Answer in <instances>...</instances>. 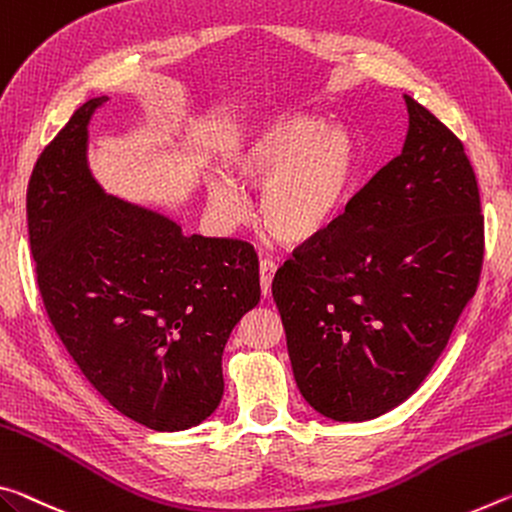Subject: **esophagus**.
<instances>
[{
    "label": "esophagus",
    "instance_id": "1",
    "mask_svg": "<svg viewBox=\"0 0 512 512\" xmlns=\"http://www.w3.org/2000/svg\"><path fill=\"white\" fill-rule=\"evenodd\" d=\"M278 271V264L273 259H262L259 262V285H262V294L271 296V285H273V275Z\"/></svg>",
    "mask_w": 512,
    "mask_h": 512
}]
</instances>
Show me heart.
<instances>
[{
    "label": "heart",
    "mask_w": 512,
    "mask_h": 512,
    "mask_svg": "<svg viewBox=\"0 0 512 512\" xmlns=\"http://www.w3.org/2000/svg\"><path fill=\"white\" fill-rule=\"evenodd\" d=\"M237 180L262 191V223L282 243L314 239L337 216L355 175V145L342 127H326L310 116L264 123L230 154ZM214 214L227 225L250 214L237 182L209 184Z\"/></svg>",
    "instance_id": "heart-1"
}]
</instances>
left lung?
Instances as JSON below:
<instances>
[{"label": "left lung", "mask_w": 512, "mask_h": 512, "mask_svg": "<svg viewBox=\"0 0 512 512\" xmlns=\"http://www.w3.org/2000/svg\"><path fill=\"white\" fill-rule=\"evenodd\" d=\"M401 154L275 273L273 298L305 401L367 421L424 383L481 278L485 227L465 148L405 95Z\"/></svg>", "instance_id": "left-lung-1"}]
</instances>
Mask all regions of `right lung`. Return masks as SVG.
<instances>
[{"label":"right lung","mask_w":512,"mask_h":512,"mask_svg":"<svg viewBox=\"0 0 512 512\" xmlns=\"http://www.w3.org/2000/svg\"><path fill=\"white\" fill-rule=\"evenodd\" d=\"M93 97L40 152L27 186L36 282L81 373L125 417L184 431L223 396L221 355L259 303L248 241L182 227L107 196L86 166Z\"/></svg>","instance_id":"1"}]
</instances>
